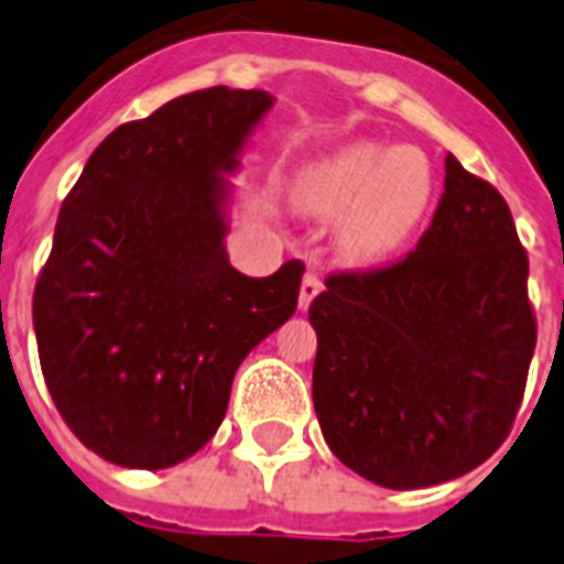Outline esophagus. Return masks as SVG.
I'll return each mask as SVG.
<instances>
[{
	"label": "esophagus",
	"instance_id": "esophagus-1",
	"mask_svg": "<svg viewBox=\"0 0 564 564\" xmlns=\"http://www.w3.org/2000/svg\"><path fill=\"white\" fill-rule=\"evenodd\" d=\"M322 292V281H318V274L307 272L304 274V281H301V292H299V307L307 310L313 301H316V295Z\"/></svg>",
	"mask_w": 564,
	"mask_h": 564
}]
</instances>
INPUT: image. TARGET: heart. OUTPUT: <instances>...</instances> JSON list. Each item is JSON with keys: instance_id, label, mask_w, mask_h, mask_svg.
Segmentation results:
<instances>
[{"instance_id": "b5f03b06", "label": "heart", "mask_w": 564, "mask_h": 564, "mask_svg": "<svg viewBox=\"0 0 564 564\" xmlns=\"http://www.w3.org/2000/svg\"><path fill=\"white\" fill-rule=\"evenodd\" d=\"M301 210L336 221V248L351 263H383L419 230L433 202V172L415 149L345 143L301 172Z\"/></svg>"}]
</instances>
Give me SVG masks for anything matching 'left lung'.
Returning a JSON list of instances; mask_svg holds the SVG:
<instances>
[{"mask_svg": "<svg viewBox=\"0 0 564 564\" xmlns=\"http://www.w3.org/2000/svg\"><path fill=\"white\" fill-rule=\"evenodd\" d=\"M527 272L503 195L447 154L415 251L330 274L310 304L313 403L339 463L386 489H424L503 445L535 348Z\"/></svg>", "mask_w": 564, "mask_h": 564, "instance_id": "obj_1", "label": "left lung"}]
</instances>
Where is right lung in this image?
I'll return each mask as SVG.
<instances>
[{"instance_id":"1","label":"right lung","mask_w":564,"mask_h":564,"mask_svg":"<svg viewBox=\"0 0 564 564\" xmlns=\"http://www.w3.org/2000/svg\"><path fill=\"white\" fill-rule=\"evenodd\" d=\"M265 90L187 93L99 143L61 204L34 286L48 394L93 454L161 471L202 451L254 345L295 313L304 263L228 260V175Z\"/></svg>"}]
</instances>
